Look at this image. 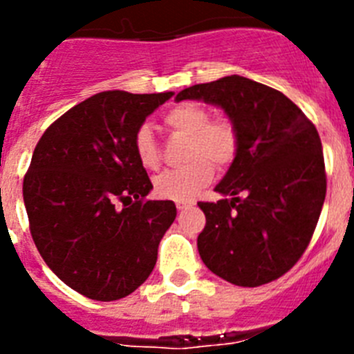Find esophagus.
Segmentation results:
<instances>
[{"label":"esophagus","instance_id":"1","mask_svg":"<svg viewBox=\"0 0 354 354\" xmlns=\"http://www.w3.org/2000/svg\"><path fill=\"white\" fill-rule=\"evenodd\" d=\"M177 209H179V211H183V209H187L189 207V205H192V202H177Z\"/></svg>","mask_w":354,"mask_h":354}]
</instances>
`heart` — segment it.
<instances>
[{
	"mask_svg": "<svg viewBox=\"0 0 354 354\" xmlns=\"http://www.w3.org/2000/svg\"><path fill=\"white\" fill-rule=\"evenodd\" d=\"M165 126L187 136L186 156L192 161L177 170H167L154 179V193L168 200H189L212 179L214 167L227 168L236 159L239 134L228 118H211L209 109L196 102H183L168 109ZM134 152L145 170H156L161 162L154 134L142 126L134 134Z\"/></svg>",
	"mask_w": 354,
	"mask_h": 354,
	"instance_id": "1",
	"label": "heart"
}]
</instances>
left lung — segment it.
<instances>
[{"mask_svg": "<svg viewBox=\"0 0 354 354\" xmlns=\"http://www.w3.org/2000/svg\"><path fill=\"white\" fill-rule=\"evenodd\" d=\"M204 101L227 113L239 149L214 192L198 202L196 239L209 270L241 287L270 283L292 268L312 239L326 196L321 138L282 92L243 76L193 84L175 101Z\"/></svg>", "mask_w": 354, "mask_h": 354, "instance_id": "8db88e82", "label": "left lung"}]
</instances>
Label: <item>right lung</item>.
<instances>
[{
  "instance_id": "1",
  "label": "right lung",
  "mask_w": 354,
  "mask_h": 354,
  "mask_svg": "<svg viewBox=\"0 0 354 354\" xmlns=\"http://www.w3.org/2000/svg\"><path fill=\"white\" fill-rule=\"evenodd\" d=\"M171 95L95 93L37 143L23 183L31 237L53 273L86 298L138 289L177 216L171 200H147L152 183L134 152L136 131Z\"/></svg>"
}]
</instances>
